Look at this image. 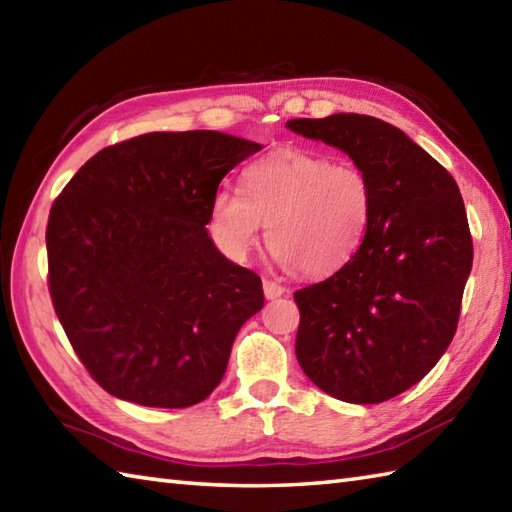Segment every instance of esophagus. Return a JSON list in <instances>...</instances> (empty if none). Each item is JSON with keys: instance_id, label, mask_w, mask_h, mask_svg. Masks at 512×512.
Segmentation results:
<instances>
[{"instance_id": "obj_1", "label": "esophagus", "mask_w": 512, "mask_h": 512, "mask_svg": "<svg viewBox=\"0 0 512 512\" xmlns=\"http://www.w3.org/2000/svg\"><path fill=\"white\" fill-rule=\"evenodd\" d=\"M286 292V288L281 286V284H277V281H273V279H264V295H266V299H277V297H281Z\"/></svg>"}]
</instances>
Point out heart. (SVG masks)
I'll use <instances>...</instances> for the list:
<instances>
[{
    "label": "heart",
    "instance_id": "b5f03b06",
    "mask_svg": "<svg viewBox=\"0 0 512 512\" xmlns=\"http://www.w3.org/2000/svg\"><path fill=\"white\" fill-rule=\"evenodd\" d=\"M372 209V182L361 167L288 147L255 160L244 171V191H217L211 222L233 255H246L268 224V246L281 264L328 277L358 253Z\"/></svg>",
    "mask_w": 512,
    "mask_h": 512
}]
</instances>
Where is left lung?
I'll list each match as a JSON object with an SVG mask.
<instances>
[{
    "mask_svg": "<svg viewBox=\"0 0 512 512\" xmlns=\"http://www.w3.org/2000/svg\"><path fill=\"white\" fill-rule=\"evenodd\" d=\"M345 151L372 182L365 242L341 270L295 292L297 361L314 385L354 405L394 398L427 376L458 330L473 239L458 184L380 118L288 121Z\"/></svg>",
    "mask_w": 512,
    "mask_h": 512,
    "instance_id": "8db88e82",
    "label": "left lung"
}]
</instances>
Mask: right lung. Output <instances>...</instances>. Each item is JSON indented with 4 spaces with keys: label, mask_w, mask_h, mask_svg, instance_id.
<instances>
[{
    "label": "right lung",
    "mask_w": 512,
    "mask_h": 512,
    "mask_svg": "<svg viewBox=\"0 0 512 512\" xmlns=\"http://www.w3.org/2000/svg\"><path fill=\"white\" fill-rule=\"evenodd\" d=\"M259 149L206 129L151 132L101 149L54 200L52 306L107 394L182 409L220 385L264 290L206 224L222 178Z\"/></svg>",
    "instance_id": "1"
}]
</instances>
